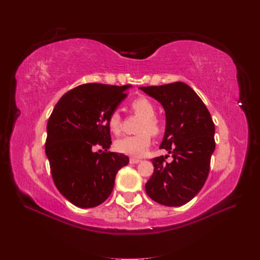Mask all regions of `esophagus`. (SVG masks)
<instances>
[{
	"label": "esophagus",
	"mask_w": 260,
	"mask_h": 260,
	"mask_svg": "<svg viewBox=\"0 0 260 260\" xmlns=\"http://www.w3.org/2000/svg\"><path fill=\"white\" fill-rule=\"evenodd\" d=\"M141 160L138 158H130V164H139Z\"/></svg>",
	"instance_id": "obj_1"
}]
</instances>
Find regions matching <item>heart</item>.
<instances>
[{
  "label": "heart",
  "instance_id": "heart-1",
  "mask_svg": "<svg viewBox=\"0 0 260 260\" xmlns=\"http://www.w3.org/2000/svg\"><path fill=\"white\" fill-rule=\"evenodd\" d=\"M132 111L139 117L142 118L140 122L138 131L140 133L136 136L124 137L116 141L115 147L119 153L133 156L142 157L144 156L152 143L153 136H158L162 130L161 122L155 116V107L151 101L145 98H139L131 103ZM107 125L114 135H119L121 132V117L118 111H114L109 114L107 118Z\"/></svg>",
  "mask_w": 260,
  "mask_h": 260
}]
</instances>
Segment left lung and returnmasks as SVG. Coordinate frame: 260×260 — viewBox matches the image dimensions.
Returning <instances> with one entry per match:
<instances>
[{
  "label": "left lung",
  "instance_id": "8db88e82",
  "mask_svg": "<svg viewBox=\"0 0 260 260\" xmlns=\"http://www.w3.org/2000/svg\"><path fill=\"white\" fill-rule=\"evenodd\" d=\"M162 105L166 130L160 148L172 154L152 159L154 174L145 184L147 195L165 206H182L198 194L209 174L215 151V124L207 107L183 82L141 86Z\"/></svg>",
  "mask_w": 260,
  "mask_h": 260
}]
</instances>
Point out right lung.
<instances>
[{
  "instance_id": "add662e5",
  "label": "right lung",
  "mask_w": 260,
  "mask_h": 260,
  "mask_svg": "<svg viewBox=\"0 0 260 260\" xmlns=\"http://www.w3.org/2000/svg\"><path fill=\"white\" fill-rule=\"evenodd\" d=\"M130 85L86 83L65 93L49 118L45 154L60 194L75 206L92 208L111 195L128 156L109 152L107 118L127 98ZM95 147L105 149L94 152Z\"/></svg>"
}]
</instances>
